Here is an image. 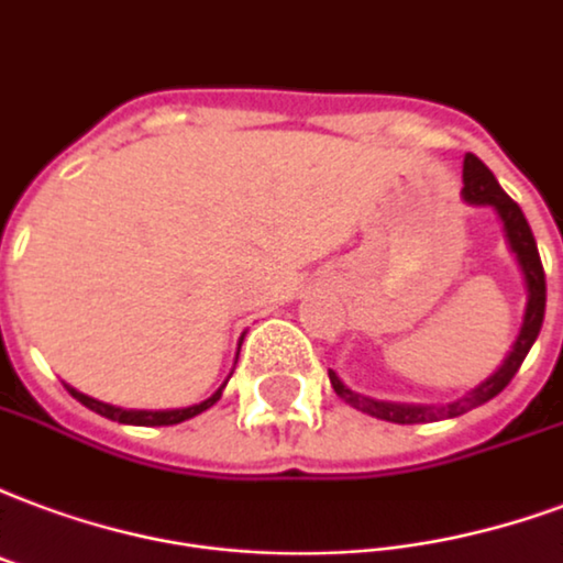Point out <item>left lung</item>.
I'll return each mask as SVG.
<instances>
[{
	"instance_id": "8db88e82",
	"label": "left lung",
	"mask_w": 563,
	"mask_h": 563,
	"mask_svg": "<svg viewBox=\"0 0 563 563\" xmlns=\"http://www.w3.org/2000/svg\"><path fill=\"white\" fill-rule=\"evenodd\" d=\"M463 198L468 205H493L498 210V217L505 222L507 243L517 252V261L526 273L528 285V308L526 320H522V329H519L517 344L507 353V358L501 362L496 374L481 383L477 388H472L468 395H463L454 404H445V407H416V404H386V400H374V397L356 395L338 379L335 371H329V379H332V388L338 391V397L350 404L358 412H367V416L383 418V421H395V424H424V421H439V418H457L468 409L487 404L498 391H505L507 383L517 377L519 365L526 362L528 350L538 341L540 327H543V311H547V273H543V264H540L538 243H534V234H531V225H528L526 213L519 210V205L514 198L507 196L505 189L498 186L496 175L489 172L475 154H466V163H463Z\"/></svg>"
}]
</instances>
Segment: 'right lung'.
<instances>
[{"mask_svg": "<svg viewBox=\"0 0 563 563\" xmlns=\"http://www.w3.org/2000/svg\"><path fill=\"white\" fill-rule=\"evenodd\" d=\"M222 388H219L213 397H207L205 404H196V407H186V409H166V412H147V409H121V407H112V404H100V400H95V397L82 395V391H76V388H70V386H67V391H70V395H74L76 400L82 404V407L91 409V412H97V416H103V418H112V421H121V424L166 427V424H180V421H186V418H192V416H198V412H205V409L213 407L219 397H222Z\"/></svg>", "mask_w": 563, "mask_h": 563, "instance_id": "obj_1", "label": "right lung"}]
</instances>
